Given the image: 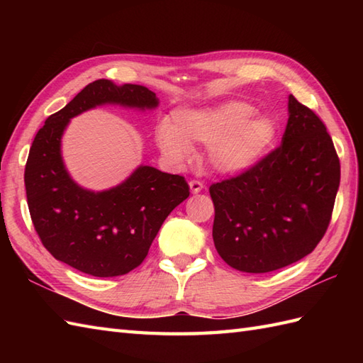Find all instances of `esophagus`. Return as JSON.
I'll list each match as a JSON object with an SVG mask.
<instances>
[{
	"label": "esophagus",
	"mask_w": 363,
	"mask_h": 363,
	"mask_svg": "<svg viewBox=\"0 0 363 363\" xmlns=\"http://www.w3.org/2000/svg\"><path fill=\"white\" fill-rule=\"evenodd\" d=\"M190 190H191V194H199V191H201L203 189H204V186H203V182L201 181H190Z\"/></svg>",
	"instance_id": "34e87169"
}]
</instances>
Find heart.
<instances>
[{
  "instance_id": "b5f03b06",
  "label": "heart",
  "mask_w": 363,
  "mask_h": 363,
  "mask_svg": "<svg viewBox=\"0 0 363 363\" xmlns=\"http://www.w3.org/2000/svg\"><path fill=\"white\" fill-rule=\"evenodd\" d=\"M252 112L254 107L243 101H228L201 111H177L173 123H160L156 140L173 162L187 160L191 143L209 145L207 159L217 172L243 173L265 156L276 135L273 120Z\"/></svg>"
}]
</instances>
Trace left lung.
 <instances>
[{"instance_id": "1", "label": "left lung", "mask_w": 363, "mask_h": 363, "mask_svg": "<svg viewBox=\"0 0 363 363\" xmlns=\"http://www.w3.org/2000/svg\"><path fill=\"white\" fill-rule=\"evenodd\" d=\"M340 160L325 123L289 96L282 143L252 168L212 184V237L238 272L268 273L306 257L325 235Z\"/></svg>"}]
</instances>
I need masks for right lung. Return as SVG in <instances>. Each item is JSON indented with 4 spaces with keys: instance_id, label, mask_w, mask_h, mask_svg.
Wrapping results in <instances>:
<instances>
[{
    "instance_id": "obj_1",
    "label": "right lung",
    "mask_w": 363,
    "mask_h": 363,
    "mask_svg": "<svg viewBox=\"0 0 363 363\" xmlns=\"http://www.w3.org/2000/svg\"><path fill=\"white\" fill-rule=\"evenodd\" d=\"M104 104L146 111L156 109L159 99L137 84L90 82L46 118L25 168L30 220L43 246L54 259L96 277L121 276L140 265L162 223L190 195L184 176L150 165H140L126 181L103 191L72 179L60 152L64 130L76 115Z\"/></svg>"
}]
</instances>
